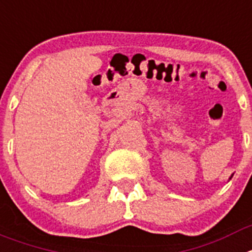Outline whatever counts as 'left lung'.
I'll return each mask as SVG.
<instances>
[{
    "mask_svg": "<svg viewBox=\"0 0 252 252\" xmlns=\"http://www.w3.org/2000/svg\"><path fill=\"white\" fill-rule=\"evenodd\" d=\"M231 177H232V176H231ZM231 177H230V179H231Z\"/></svg>",
    "mask_w": 252,
    "mask_h": 252,
    "instance_id": "1",
    "label": "left lung"
}]
</instances>
